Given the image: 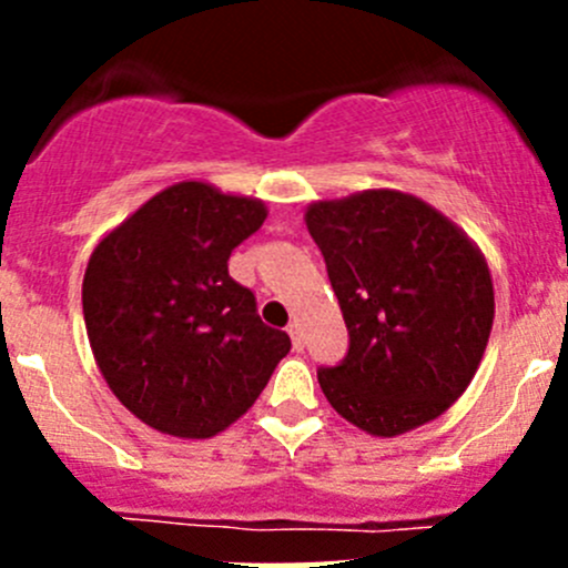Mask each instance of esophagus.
<instances>
[{
	"label": "esophagus",
	"instance_id": "1",
	"mask_svg": "<svg viewBox=\"0 0 568 568\" xmlns=\"http://www.w3.org/2000/svg\"><path fill=\"white\" fill-rule=\"evenodd\" d=\"M288 335H291V343H294L296 352H302V348H305V332H302L300 321H291V324H288Z\"/></svg>",
	"mask_w": 568,
	"mask_h": 568
}]
</instances>
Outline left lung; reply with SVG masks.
<instances>
[{
	"label": "left lung",
	"mask_w": 568,
	"mask_h": 568,
	"mask_svg": "<svg viewBox=\"0 0 568 568\" xmlns=\"http://www.w3.org/2000/svg\"><path fill=\"white\" fill-rule=\"evenodd\" d=\"M305 225L348 329L346 359L318 371L332 409L371 437L437 420L467 390L489 343L495 285L484 252L398 189L316 200Z\"/></svg>",
	"instance_id": "obj_1"
}]
</instances>
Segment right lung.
Here are the masks:
<instances>
[{
    "label": "right lung",
    "mask_w": 568,
    "mask_h": 568,
    "mask_svg": "<svg viewBox=\"0 0 568 568\" xmlns=\"http://www.w3.org/2000/svg\"><path fill=\"white\" fill-rule=\"evenodd\" d=\"M266 203L181 181L95 244L82 311L95 365L134 417L178 439H209L255 404L291 337L257 316L227 274Z\"/></svg>",
    "instance_id": "right-lung-1"
}]
</instances>
